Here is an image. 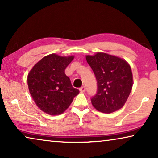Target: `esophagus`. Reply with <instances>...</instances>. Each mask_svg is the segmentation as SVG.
Returning a JSON list of instances; mask_svg holds the SVG:
<instances>
[{"label":"esophagus","instance_id":"1","mask_svg":"<svg viewBox=\"0 0 158 158\" xmlns=\"http://www.w3.org/2000/svg\"><path fill=\"white\" fill-rule=\"evenodd\" d=\"M85 90V87L84 85L82 86V87L80 88V91L81 92H84Z\"/></svg>","mask_w":158,"mask_h":158}]
</instances>
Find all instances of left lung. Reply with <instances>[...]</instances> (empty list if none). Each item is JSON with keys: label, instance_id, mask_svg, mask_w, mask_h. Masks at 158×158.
Returning <instances> with one entry per match:
<instances>
[{"label": "left lung", "instance_id": "8db88e82", "mask_svg": "<svg viewBox=\"0 0 158 158\" xmlns=\"http://www.w3.org/2000/svg\"><path fill=\"white\" fill-rule=\"evenodd\" d=\"M86 60L97 81L92 105L98 111L112 113L123 107L132 88V73L124 60L106 53L87 55Z\"/></svg>", "mask_w": 158, "mask_h": 158}]
</instances>
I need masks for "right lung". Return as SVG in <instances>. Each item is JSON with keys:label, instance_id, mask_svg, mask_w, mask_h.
I'll return each mask as SVG.
<instances>
[{"label": "right lung", "instance_id": "add662e5", "mask_svg": "<svg viewBox=\"0 0 158 158\" xmlns=\"http://www.w3.org/2000/svg\"><path fill=\"white\" fill-rule=\"evenodd\" d=\"M73 58L51 54L40 60L28 75L30 94L36 106L49 115L63 113L79 94L64 73Z\"/></svg>", "mask_w": 158, "mask_h": 158}]
</instances>
